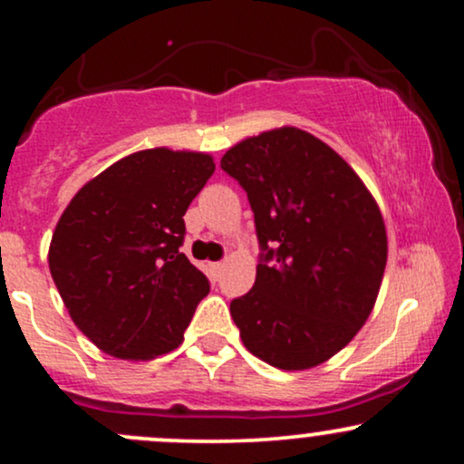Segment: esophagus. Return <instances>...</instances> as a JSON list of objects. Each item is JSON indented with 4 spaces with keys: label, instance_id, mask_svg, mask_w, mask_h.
<instances>
[{
    "label": "esophagus",
    "instance_id": "obj_1",
    "mask_svg": "<svg viewBox=\"0 0 464 464\" xmlns=\"http://www.w3.org/2000/svg\"><path fill=\"white\" fill-rule=\"evenodd\" d=\"M222 268H225V264H222V262L211 264V270H214V275H220V273H222Z\"/></svg>",
    "mask_w": 464,
    "mask_h": 464
}]
</instances>
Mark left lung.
<instances>
[{"instance_id":"obj_1","label":"left lung","mask_w":464,"mask_h":464,"mask_svg":"<svg viewBox=\"0 0 464 464\" xmlns=\"http://www.w3.org/2000/svg\"><path fill=\"white\" fill-rule=\"evenodd\" d=\"M220 168L246 191L259 264L231 301L250 353L284 371L323 364L366 323L386 268L375 200L340 154L299 129L237 143Z\"/></svg>"}]
</instances>
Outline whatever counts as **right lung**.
I'll return each instance as SVG.
<instances>
[{
	"instance_id": "right-lung-1",
	"label": "right lung",
	"mask_w": 464,
	"mask_h": 464,
	"mask_svg": "<svg viewBox=\"0 0 464 464\" xmlns=\"http://www.w3.org/2000/svg\"><path fill=\"white\" fill-rule=\"evenodd\" d=\"M216 172L202 152L141 150L89 180L58 220L50 273L72 321L104 353L177 349L209 279L180 253L185 211Z\"/></svg>"
}]
</instances>
